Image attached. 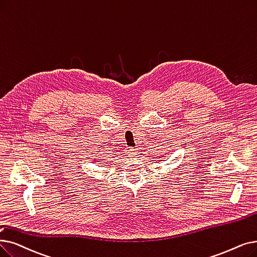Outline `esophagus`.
Segmentation results:
<instances>
[{"label": "esophagus", "instance_id": "1", "mask_svg": "<svg viewBox=\"0 0 257 257\" xmlns=\"http://www.w3.org/2000/svg\"><path fill=\"white\" fill-rule=\"evenodd\" d=\"M128 151H129V155H131V156H136L138 154L137 150L133 149V148H130Z\"/></svg>", "mask_w": 257, "mask_h": 257}]
</instances>
